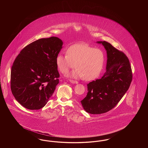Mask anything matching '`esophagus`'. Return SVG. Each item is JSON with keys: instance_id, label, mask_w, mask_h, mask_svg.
<instances>
[{"instance_id": "34e87169", "label": "esophagus", "mask_w": 148, "mask_h": 148, "mask_svg": "<svg viewBox=\"0 0 148 148\" xmlns=\"http://www.w3.org/2000/svg\"><path fill=\"white\" fill-rule=\"evenodd\" d=\"M69 82L71 83H73V84H77L78 83V82H77V81H75V80H69Z\"/></svg>"}]
</instances>
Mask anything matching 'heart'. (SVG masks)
I'll use <instances>...</instances> for the list:
<instances>
[{"mask_svg":"<svg viewBox=\"0 0 148 148\" xmlns=\"http://www.w3.org/2000/svg\"><path fill=\"white\" fill-rule=\"evenodd\" d=\"M105 56L103 50L84 43L71 46L66 54L56 56V65L62 73H66L75 66L77 68L68 76L74 78L83 77L91 80L98 77L103 69Z\"/></svg>","mask_w":148,"mask_h":148,"instance_id":"b5f03b06","label":"heart"}]
</instances>
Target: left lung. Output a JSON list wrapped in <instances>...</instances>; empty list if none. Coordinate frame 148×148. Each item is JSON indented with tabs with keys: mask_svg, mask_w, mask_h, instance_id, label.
Segmentation results:
<instances>
[{
	"mask_svg": "<svg viewBox=\"0 0 148 148\" xmlns=\"http://www.w3.org/2000/svg\"><path fill=\"white\" fill-rule=\"evenodd\" d=\"M106 51V71L101 78L90 82L86 96L80 102L87 113L103 114L112 109L128 90L132 80L129 60L124 53L106 41L97 42Z\"/></svg>",
	"mask_w": 148,
	"mask_h": 148,
	"instance_id": "obj_1",
	"label": "left lung"
}]
</instances>
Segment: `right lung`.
<instances>
[{
  "label": "right lung",
  "instance_id": "1",
  "mask_svg": "<svg viewBox=\"0 0 148 148\" xmlns=\"http://www.w3.org/2000/svg\"><path fill=\"white\" fill-rule=\"evenodd\" d=\"M58 37L42 38L21 50L12 67L10 88L16 100L29 110L43 108L59 83L56 56L63 48Z\"/></svg>",
  "mask_w": 148,
  "mask_h": 148
}]
</instances>
